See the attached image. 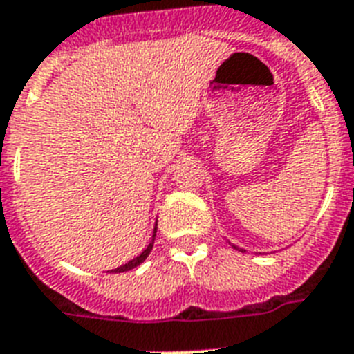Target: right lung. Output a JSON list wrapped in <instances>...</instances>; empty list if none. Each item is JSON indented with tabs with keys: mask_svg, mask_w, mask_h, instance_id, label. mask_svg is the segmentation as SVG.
<instances>
[{
	"mask_svg": "<svg viewBox=\"0 0 354 354\" xmlns=\"http://www.w3.org/2000/svg\"><path fill=\"white\" fill-rule=\"evenodd\" d=\"M154 232H156V229H154ZM154 236H156V234H154ZM152 243H154V238H152V242L149 243L147 249H145V251H143L142 254H140V257H136V258H134V260L127 261L125 266L118 267V269H112L111 272H125V271H131V269H134V267H138V266H140V263H143V261H145V258L149 257V252L152 251Z\"/></svg>",
	"mask_w": 354,
	"mask_h": 354,
	"instance_id": "right-lung-1",
	"label": "right lung"
}]
</instances>
